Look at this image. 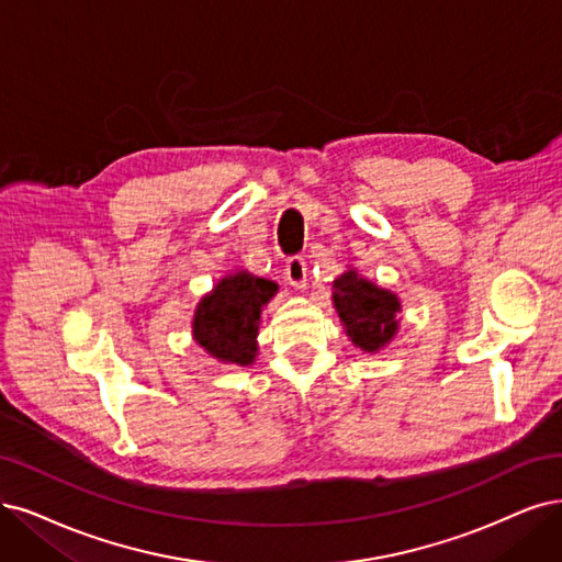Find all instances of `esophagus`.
I'll use <instances>...</instances> for the list:
<instances>
[{
    "mask_svg": "<svg viewBox=\"0 0 562 562\" xmlns=\"http://www.w3.org/2000/svg\"><path fill=\"white\" fill-rule=\"evenodd\" d=\"M284 278L286 282L296 286V289H303L305 282H307V266L301 257H292L286 259V266H284Z\"/></svg>",
    "mask_w": 562,
    "mask_h": 562,
    "instance_id": "1",
    "label": "esophagus"
}]
</instances>
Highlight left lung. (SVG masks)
<instances>
[{"instance_id": "8db88e82", "label": "left lung", "mask_w": 562, "mask_h": 562, "mask_svg": "<svg viewBox=\"0 0 562 562\" xmlns=\"http://www.w3.org/2000/svg\"><path fill=\"white\" fill-rule=\"evenodd\" d=\"M334 305L349 340L370 355L386 347L396 336L401 324L398 296L361 278L355 268L334 280Z\"/></svg>"}]
</instances>
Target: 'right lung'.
<instances>
[{
	"label": "right lung",
	"instance_id": "obj_1",
	"mask_svg": "<svg viewBox=\"0 0 562 562\" xmlns=\"http://www.w3.org/2000/svg\"><path fill=\"white\" fill-rule=\"evenodd\" d=\"M278 294L273 280L247 270L222 278L194 310V340L222 363L249 366L257 357L261 307Z\"/></svg>",
	"mask_w": 562,
	"mask_h": 562
}]
</instances>
